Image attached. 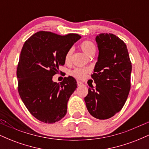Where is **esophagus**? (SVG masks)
<instances>
[{
  "instance_id": "obj_1",
  "label": "esophagus",
  "mask_w": 149,
  "mask_h": 149,
  "mask_svg": "<svg viewBox=\"0 0 149 149\" xmlns=\"http://www.w3.org/2000/svg\"><path fill=\"white\" fill-rule=\"evenodd\" d=\"M77 84H78V86H81V85H83V83L80 81H77Z\"/></svg>"
}]
</instances>
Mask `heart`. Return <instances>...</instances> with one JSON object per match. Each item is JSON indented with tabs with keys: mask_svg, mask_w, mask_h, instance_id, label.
I'll return each mask as SVG.
<instances>
[{
	"mask_svg": "<svg viewBox=\"0 0 149 149\" xmlns=\"http://www.w3.org/2000/svg\"><path fill=\"white\" fill-rule=\"evenodd\" d=\"M80 47L88 56L95 54V51H96L95 45L92 41H90V40H84V41L82 42L80 44ZM72 52L73 49L71 48L69 49L66 51V54L64 55L65 63L69 64L70 61H71ZM88 71L89 69H85V68H76V69H73L71 71V75L74 77V78H77V79L83 80L86 77Z\"/></svg>",
	"mask_w": 149,
	"mask_h": 149,
	"instance_id": "1",
	"label": "heart"
}]
</instances>
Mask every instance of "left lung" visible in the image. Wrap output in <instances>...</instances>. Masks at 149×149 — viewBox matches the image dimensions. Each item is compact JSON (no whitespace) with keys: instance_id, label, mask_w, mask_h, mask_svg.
<instances>
[{"instance_id":"obj_1","label":"left lung","mask_w":149,"mask_h":149,"mask_svg":"<svg viewBox=\"0 0 149 149\" xmlns=\"http://www.w3.org/2000/svg\"><path fill=\"white\" fill-rule=\"evenodd\" d=\"M95 39L99 57L91 77L96 88L88 89L85 102L93 117L105 120L120 111L127 100L132 63L125 43L116 35L102 33Z\"/></svg>"}]
</instances>
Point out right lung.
Wrapping results in <instances>:
<instances>
[{
	"label": "right lung",
	"mask_w": 149,
	"mask_h": 149,
	"mask_svg": "<svg viewBox=\"0 0 149 149\" xmlns=\"http://www.w3.org/2000/svg\"><path fill=\"white\" fill-rule=\"evenodd\" d=\"M80 38L76 33L61 36L41 31L22 47L17 69L18 92L29 111L41 122L54 123L66 114L76 80L69 76L54 83L52 76L61 72L59 67L64 65L66 51Z\"/></svg>",
	"instance_id": "1"
}]
</instances>
